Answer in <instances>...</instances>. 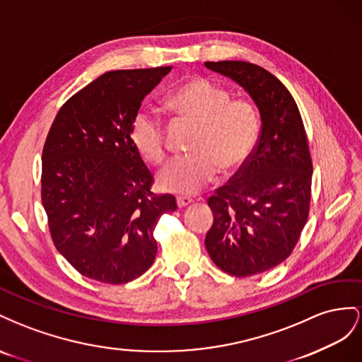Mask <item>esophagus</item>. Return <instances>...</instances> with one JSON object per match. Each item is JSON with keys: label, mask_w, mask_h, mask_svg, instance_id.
<instances>
[{"label": "esophagus", "mask_w": 362, "mask_h": 362, "mask_svg": "<svg viewBox=\"0 0 362 362\" xmlns=\"http://www.w3.org/2000/svg\"><path fill=\"white\" fill-rule=\"evenodd\" d=\"M175 200H177L179 208H185V206H188L194 202L191 197H185V195H177V199H175Z\"/></svg>", "instance_id": "obj_1"}]
</instances>
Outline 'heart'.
<instances>
[{"instance_id": "1", "label": "heart", "mask_w": 362, "mask_h": 362, "mask_svg": "<svg viewBox=\"0 0 362 362\" xmlns=\"http://www.w3.org/2000/svg\"><path fill=\"white\" fill-rule=\"evenodd\" d=\"M167 106L195 124L191 156L175 158L160 170V189L175 194H195L209 185L218 171L240 173L257 146L261 119L253 103L230 98V92L214 81L197 77L185 81L167 97ZM130 138L141 156L160 163L167 156V129L153 109H139L132 121Z\"/></svg>"}]
</instances>
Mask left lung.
<instances>
[{"label": "left lung", "instance_id": "8db88e82", "mask_svg": "<svg viewBox=\"0 0 362 362\" xmlns=\"http://www.w3.org/2000/svg\"><path fill=\"white\" fill-rule=\"evenodd\" d=\"M249 92L261 113V135L245 167L215 191L206 249L236 277L272 270L291 255L311 203L313 160L300 112L272 72L250 62H206Z\"/></svg>", "mask_w": 362, "mask_h": 362}]
</instances>
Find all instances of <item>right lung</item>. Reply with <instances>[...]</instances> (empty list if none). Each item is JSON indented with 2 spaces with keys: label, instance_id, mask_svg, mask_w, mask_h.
Masks as SVG:
<instances>
[{
  "label": "right lung",
  "instance_id": "1",
  "mask_svg": "<svg viewBox=\"0 0 362 362\" xmlns=\"http://www.w3.org/2000/svg\"><path fill=\"white\" fill-rule=\"evenodd\" d=\"M171 66L109 71L57 112L42 150L40 195L59 253L92 281L139 277L158 252L159 216L177 209L151 192L153 174L133 147L132 121Z\"/></svg>",
  "mask_w": 362,
  "mask_h": 362
}]
</instances>
